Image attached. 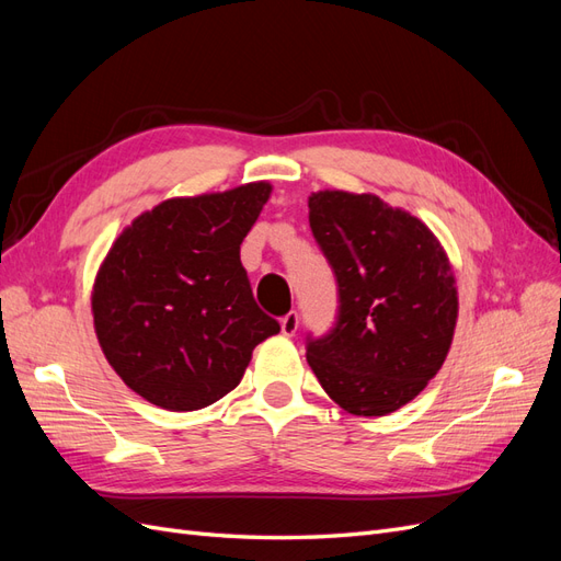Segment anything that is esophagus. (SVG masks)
Returning <instances> with one entry per match:
<instances>
[{
    "instance_id": "1",
    "label": "esophagus",
    "mask_w": 561,
    "mask_h": 561,
    "mask_svg": "<svg viewBox=\"0 0 561 561\" xmlns=\"http://www.w3.org/2000/svg\"><path fill=\"white\" fill-rule=\"evenodd\" d=\"M297 328H299V316L295 311H290V313L280 318V332L285 336H293L297 332Z\"/></svg>"
}]
</instances>
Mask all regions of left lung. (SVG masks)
<instances>
[{
  "label": "left lung",
  "instance_id": "1",
  "mask_svg": "<svg viewBox=\"0 0 561 561\" xmlns=\"http://www.w3.org/2000/svg\"><path fill=\"white\" fill-rule=\"evenodd\" d=\"M309 225L334 268L339 320L311 339L307 360L344 412L386 416L447 360L458 318L447 250L419 217L377 194L313 192Z\"/></svg>",
  "mask_w": 561,
  "mask_h": 561
}]
</instances>
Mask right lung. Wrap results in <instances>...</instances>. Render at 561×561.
Instances as JSON below:
<instances>
[{
  "instance_id": "add662e5",
  "label": "right lung",
  "mask_w": 561,
  "mask_h": 561,
  "mask_svg": "<svg viewBox=\"0 0 561 561\" xmlns=\"http://www.w3.org/2000/svg\"><path fill=\"white\" fill-rule=\"evenodd\" d=\"M274 186L175 196L116 236L91 311L122 381L168 412L203 410L241 383L252 351L280 332L252 299L241 243Z\"/></svg>"
}]
</instances>
